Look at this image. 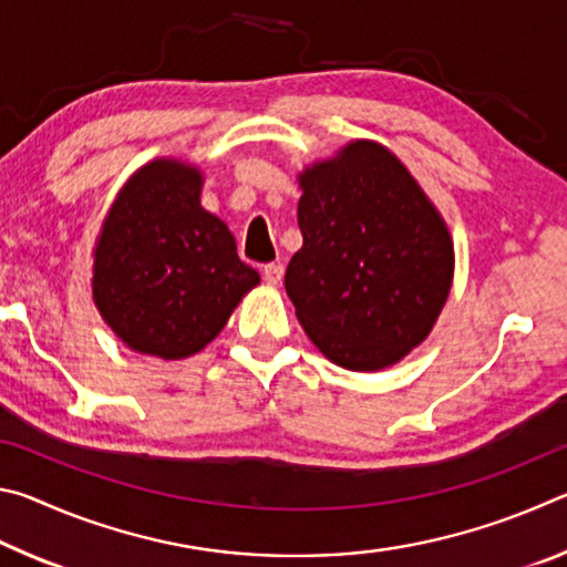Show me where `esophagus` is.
Returning <instances> with one entry per match:
<instances>
[{"instance_id":"1","label":"esophagus","mask_w":567,"mask_h":567,"mask_svg":"<svg viewBox=\"0 0 567 567\" xmlns=\"http://www.w3.org/2000/svg\"><path fill=\"white\" fill-rule=\"evenodd\" d=\"M282 272H285V270H282L280 262H270V265L262 267V280H265L267 285H280Z\"/></svg>"}]
</instances>
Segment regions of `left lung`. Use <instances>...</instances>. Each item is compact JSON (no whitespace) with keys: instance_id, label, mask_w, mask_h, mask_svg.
Wrapping results in <instances>:
<instances>
[{"instance_id":"1","label":"left lung","mask_w":567,"mask_h":567,"mask_svg":"<svg viewBox=\"0 0 567 567\" xmlns=\"http://www.w3.org/2000/svg\"><path fill=\"white\" fill-rule=\"evenodd\" d=\"M302 247L285 272L297 320L324 358L382 370L427 338L453 282L447 227L405 165L352 142L305 169Z\"/></svg>"}]
</instances>
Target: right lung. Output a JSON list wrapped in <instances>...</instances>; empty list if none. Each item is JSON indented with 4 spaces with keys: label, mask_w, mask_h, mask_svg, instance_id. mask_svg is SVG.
Returning a JSON list of instances; mask_svg holds the SVG:
<instances>
[{
    "label": "right lung",
    "mask_w": 567,
    "mask_h": 567,
    "mask_svg": "<svg viewBox=\"0 0 567 567\" xmlns=\"http://www.w3.org/2000/svg\"><path fill=\"white\" fill-rule=\"evenodd\" d=\"M203 177L150 162L120 192L94 252L92 295L132 350L189 358L213 342L260 275L237 255L223 219L199 205Z\"/></svg>",
    "instance_id": "add662e5"
}]
</instances>
